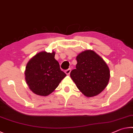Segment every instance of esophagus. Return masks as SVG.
<instances>
[{"label": "esophagus", "mask_w": 133, "mask_h": 133, "mask_svg": "<svg viewBox=\"0 0 133 133\" xmlns=\"http://www.w3.org/2000/svg\"><path fill=\"white\" fill-rule=\"evenodd\" d=\"M70 72H71V69H68L65 71V73H66L67 75H69V74L70 73Z\"/></svg>", "instance_id": "obj_1"}]
</instances>
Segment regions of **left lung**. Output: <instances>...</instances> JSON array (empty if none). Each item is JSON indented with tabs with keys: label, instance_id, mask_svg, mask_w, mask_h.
I'll use <instances>...</instances> for the list:
<instances>
[{
	"label": "left lung",
	"instance_id": "1",
	"mask_svg": "<svg viewBox=\"0 0 133 133\" xmlns=\"http://www.w3.org/2000/svg\"><path fill=\"white\" fill-rule=\"evenodd\" d=\"M76 69L70 77L76 86L87 97L100 94L109 83L110 70L104 60L93 50H85L76 57Z\"/></svg>",
	"mask_w": 133,
	"mask_h": 133
}]
</instances>
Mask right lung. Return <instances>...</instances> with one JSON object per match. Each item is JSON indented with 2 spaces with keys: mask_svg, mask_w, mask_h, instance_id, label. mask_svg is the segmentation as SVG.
I'll return each instance as SVG.
<instances>
[{
  "mask_svg": "<svg viewBox=\"0 0 133 133\" xmlns=\"http://www.w3.org/2000/svg\"><path fill=\"white\" fill-rule=\"evenodd\" d=\"M55 56L54 51H41L31 58L26 65L24 73L26 83L36 94L48 96L66 76L60 69Z\"/></svg>",
  "mask_w": 133,
  "mask_h": 133,
  "instance_id": "1",
  "label": "right lung"
}]
</instances>
